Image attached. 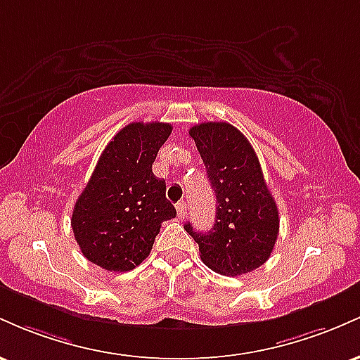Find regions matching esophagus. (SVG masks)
Instances as JSON below:
<instances>
[{
    "label": "esophagus",
    "mask_w": 360,
    "mask_h": 360,
    "mask_svg": "<svg viewBox=\"0 0 360 360\" xmlns=\"http://www.w3.org/2000/svg\"><path fill=\"white\" fill-rule=\"evenodd\" d=\"M176 212H177V217H179L181 220H184L186 212H188V205H186V201H181V203L176 205Z\"/></svg>",
    "instance_id": "esophagus-1"
}]
</instances>
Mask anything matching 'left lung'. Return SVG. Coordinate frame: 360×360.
Listing matches in <instances>:
<instances>
[{
  "label": "left lung",
  "mask_w": 360,
  "mask_h": 360,
  "mask_svg": "<svg viewBox=\"0 0 360 360\" xmlns=\"http://www.w3.org/2000/svg\"><path fill=\"white\" fill-rule=\"evenodd\" d=\"M217 194V214L210 232L186 223L200 245L205 266L223 276H242L271 257L279 233L278 205L264 179L260 162L240 130L226 122L189 128Z\"/></svg>",
  "instance_id": "8db88e82"
}]
</instances>
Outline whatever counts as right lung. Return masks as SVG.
<instances>
[{
  "mask_svg": "<svg viewBox=\"0 0 360 360\" xmlns=\"http://www.w3.org/2000/svg\"><path fill=\"white\" fill-rule=\"evenodd\" d=\"M169 123L134 122L105 147L74 205V238L86 259L111 272L131 271L150 254L162 221L176 217L166 181L152 172Z\"/></svg>",
  "mask_w": 360,
  "mask_h": 360,
  "instance_id": "obj_1",
  "label": "right lung"
}]
</instances>
